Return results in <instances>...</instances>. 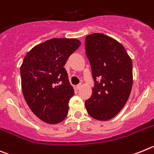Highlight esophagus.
I'll use <instances>...</instances> for the list:
<instances>
[{"label": "esophagus", "instance_id": "obj_1", "mask_svg": "<svg viewBox=\"0 0 154 154\" xmlns=\"http://www.w3.org/2000/svg\"><path fill=\"white\" fill-rule=\"evenodd\" d=\"M81 87H82L81 84H79V85H77V87H76V88H77V90H80V89H81Z\"/></svg>", "mask_w": 154, "mask_h": 154}]
</instances>
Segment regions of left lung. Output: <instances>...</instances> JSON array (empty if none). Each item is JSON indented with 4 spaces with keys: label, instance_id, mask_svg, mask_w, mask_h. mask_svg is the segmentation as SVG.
<instances>
[{
    "label": "left lung",
    "instance_id": "8db88e82",
    "mask_svg": "<svg viewBox=\"0 0 154 154\" xmlns=\"http://www.w3.org/2000/svg\"><path fill=\"white\" fill-rule=\"evenodd\" d=\"M85 49L94 81L85 107L94 119L107 121L114 118L129 99L133 62L123 45L102 33L88 35Z\"/></svg>",
    "mask_w": 154,
    "mask_h": 154
}]
</instances>
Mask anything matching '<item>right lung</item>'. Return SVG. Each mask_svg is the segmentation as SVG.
<instances>
[{"instance_id": "right-lung-1", "label": "right lung", "mask_w": 154, "mask_h": 154, "mask_svg": "<svg viewBox=\"0 0 154 154\" xmlns=\"http://www.w3.org/2000/svg\"><path fill=\"white\" fill-rule=\"evenodd\" d=\"M80 45L76 38H51L35 45L24 58L20 68L24 97L46 123H60L67 116L74 91L63 66Z\"/></svg>"}]
</instances>
